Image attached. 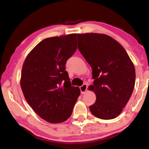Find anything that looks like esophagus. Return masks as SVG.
<instances>
[{"mask_svg":"<svg viewBox=\"0 0 149 149\" xmlns=\"http://www.w3.org/2000/svg\"><path fill=\"white\" fill-rule=\"evenodd\" d=\"M80 91H81V94H84L87 89V84H84L82 86H81L80 87Z\"/></svg>","mask_w":149,"mask_h":149,"instance_id":"obj_1","label":"esophagus"}]
</instances>
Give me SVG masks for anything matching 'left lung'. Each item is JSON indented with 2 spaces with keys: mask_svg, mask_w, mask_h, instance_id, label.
<instances>
[{
  "mask_svg": "<svg viewBox=\"0 0 149 149\" xmlns=\"http://www.w3.org/2000/svg\"><path fill=\"white\" fill-rule=\"evenodd\" d=\"M78 49L92 68L96 95L91 112L102 120L116 118L133 93L135 70L129 55L119 42L105 34H77Z\"/></svg>",
  "mask_w": 149,
  "mask_h": 149,
  "instance_id": "left-lung-1",
  "label": "left lung"
}]
</instances>
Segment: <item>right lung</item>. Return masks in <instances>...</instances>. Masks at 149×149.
I'll return each instance as SVG.
<instances>
[{"mask_svg": "<svg viewBox=\"0 0 149 149\" xmlns=\"http://www.w3.org/2000/svg\"><path fill=\"white\" fill-rule=\"evenodd\" d=\"M76 34L49 37L35 46L22 67L20 85L25 99L42 119L64 122L80 95L72 86L65 63L77 49Z\"/></svg>", "mask_w": 149, "mask_h": 149, "instance_id": "obj_1", "label": "right lung"}]
</instances>
